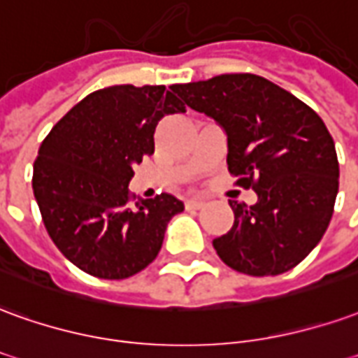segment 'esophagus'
Wrapping results in <instances>:
<instances>
[{
  "instance_id": "34e87169",
  "label": "esophagus",
  "mask_w": 358,
  "mask_h": 358,
  "mask_svg": "<svg viewBox=\"0 0 358 358\" xmlns=\"http://www.w3.org/2000/svg\"><path fill=\"white\" fill-rule=\"evenodd\" d=\"M203 205H205V201H201V199H196V197H194V199H187L186 201V209H201Z\"/></svg>"
}]
</instances>
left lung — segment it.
Returning <instances> with one entry per match:
<instances>
[{
    "label": "left lung",
    "mask_w": 358,
    "mask_h": 358,
    "mask_svg": "<svg viewBox=\"0 0 358 358\" xmlns=\"http://www.w3.org/2000/svg\"><path fill=\"white\" fill-rule=\"evenodd\" d=\"M187 106L227 134V164L236 186L257 201H231L234 224L213 248L234 271L266 277L299 266L334 215L339 162L334 139L314 110L259 75L227 73L178 85Z\"/></svg>",
    "instance_id": "left-lung-1"
}]
</instances>
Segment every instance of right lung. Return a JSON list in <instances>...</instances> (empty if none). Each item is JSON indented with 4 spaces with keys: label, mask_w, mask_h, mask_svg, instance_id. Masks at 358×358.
Returning <instances> with one entry per match:
<instances>
[{
    "label": "right lung",
    "mask_w": 358,
    "mask_h": 358,
    "mask_svg": "<svg viewBox=\"0 0 358 358\" xmlns=\"http://www.w3.org/2000/svg\"><path fill=\"white\" fill-rule=\"evenodd\" d=\"M178 85H114L87 94L38 149L32 189L50 238L99 279H126L153 262L166 224L184 211L171 194L129 207L134 166L155 153V127L184 114Z\"/></svg>",
    "instance_id": "add662e5"
}]
</instances>
